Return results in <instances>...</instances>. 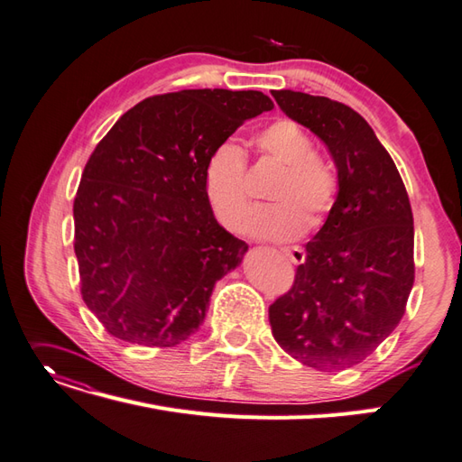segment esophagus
Instances as JSON below:
<instances>
[{
	"mask_svg": "<svg viewBox=\"0 0 462 462\" xmlns=\"http://www.w3.org/2000/svg\"><path fill=\"white\" fill-rule=\"evenodd\" d=\"M282 254H285L294 265H300V263H304V259H306V252L302 250V247H299V245L285 247V250H282Z\"/></svg>",
	"mask_w": 462,
	"mask_h": 462,
	"instance_id": "esophagus-1",
	"label": "esophagus"
}]
</instances>
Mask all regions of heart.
I'll list each match as a JSON object with an SVG mask.
<instances>
[{
	"instance_id": "heart-1",
	"label": "heart",
	"mask_w": 462,
	"mask_h": 462,
	"mask_svg": "<svg viewBox=\"0 0 462 462\" xmlns=\"http://www.w3.org/2000/svg\"><path fill=\"white\" fill-rule=\"evenodd\" d=\"M255 144L269 160L282 165L273 189L275 205L257 208L250 220V234L257 240H297L314 222L332 210L337 180L328 163L314 156V142L287 118L271 123L255 136ZM205 195L215 217L232 232L245 228L250 195L245 183V153L232 140L212 150L205 165Z\"/></svg>"
}]
</instances>
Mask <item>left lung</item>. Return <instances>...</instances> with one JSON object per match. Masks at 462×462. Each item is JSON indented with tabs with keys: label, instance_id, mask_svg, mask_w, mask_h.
Instances as JSON below:
<instances>
[{
	"label": "left lung",
	"instance_id": "left-lung-1",
	"mask_svg": "<svg viewBox=\"0 0 462 462\" xmlns=\"http://www.w3.org/2000/svg\"><path fill=\"white\" fill-rule=\"evenodd\" d=\"M281 111L320 138L337 195L306 244L292 289L269 306L271 332L292 359L334 373L359 365L394 332L413 287V217L390 153L344 103L273 91Z\"/></svg>",
	"mask_w": 462,
	"mask_h": 462
}]
</instances>
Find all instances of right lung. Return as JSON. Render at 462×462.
<instances>
[{
  "label": "right lung",
  "instance_id": "add662e5",
  "mask_svg": "<svg viewBox=\"0 0 462 462\" xmlns=\"http://www.w3.org/2000/svg\"><path fill=\"white\" fill-rule=\"evenodd\" d=\"M262 91L183 89L134 105L93 150L74 200L81 297L128 344L173 347L205 320L217 281L247 244L217 222L205 165Z\"/></svg>",
  "mask_w": 462,
  "mask_h": 462
}]
</instances>
